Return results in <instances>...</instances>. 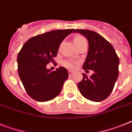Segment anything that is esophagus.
Masks as SVG:
<instances>
[{
  "label": "esophagus",
  "instance_id": "obj_1",
  "mask_svg": "<svg viewBox=\"0 0 132 132\" xmlns=\"http://www.w3.org/2000/svg\"><path fill=\"white\" fill-rule=\"evenodd\" d=\"M68 75H69V76H72V75H73V72L69 70V71H68Z\"/></svg>",
  "mask_w": 132,
  "mask_h": 132
}]
</instances>
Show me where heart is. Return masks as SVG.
Segmentation results:
<instances>
[{
    "label": "heart",
    "mask_w": 132,
    "mask_h": 132,
    "mask_svg": "<svg viewBox=\"0 0 132 132\" xmlns=\"http://www.w3.org/2000/svg\"><path fill=\"white\" fill-rule=\"evenodd\" d=\"M85 37H83L82 36H80V35H78V36H76L74 38V43L75 44L76 46L79 45L80 43L83 42V41H85ZM77 64L76 62L74 60H65L62 61V66H64L65 68H68V69H70L72 70L75 68V66H76V64Z\"/></svg>",
    "instance_id": "obj_1"
}]
</instances>
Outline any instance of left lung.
<instances>
[{"instance_id":"1","label":"left lung","mask_w":132,"mask_h":132,"mask_svg":"<svg viewBox=\"0 0 132 132\" xmlns=\"http://www.w3.org/2000/svg\"><path fill=\"white\" fill-rule=\"evenodd\" d=\"M87 37L88 51L82 68L92 70L90 77L82 73L83 78L78 88L83 97L88 100L100 102L111 93L119 75V57L112 45L101 35L86 29H76Z\"/></svg>"}]
</instances>
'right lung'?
Segmentation results:
<instances>
[{
    "label": "right lung",
    "instance_id": "1",
    "mask_svg": "<svg viewBox=\"0 0 132 132\" xmlns=\"http://www.w3.org/2000/svg\"><path fill=\"white\" fill-rule=\"evenodd\" d=\"M74 30L58 29L36 35L27 41L19 52V76L27 93L34 100L48 101L60 93L68 70L59 67L51 71L46 65L54 62L62 42Z\"/></svg>",
    "mask_w": 132,
    "mask_h": 132
}]
</instances>
